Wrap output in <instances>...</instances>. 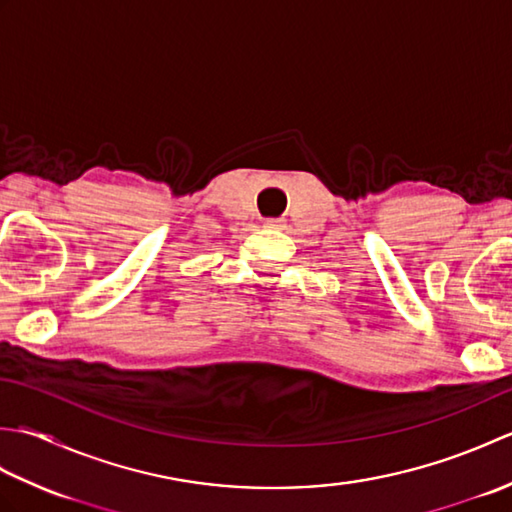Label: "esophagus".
<instances>
[{"label":"esophagus","instance_id":"34e87169","mask_svg":"<svg viewBox=\"0 0 512 512\" xmlns=\"http://www.w3.org/2000/svg\"><path fill=\"white\" fill-rule=\"evenodd\" d=\"M264 226L266 228H281V226H284V220H266Z\"/></svg>","mask_w":512,"mask_h":512}]
</instances>
